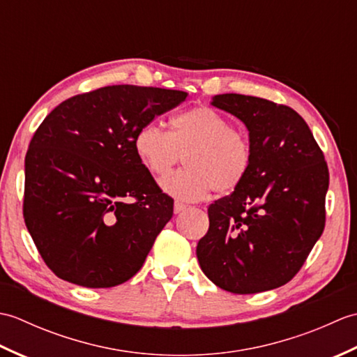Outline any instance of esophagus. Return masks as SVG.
<instances>
[{
	"instance_id": "obj_1",
	"label": "esophagus",
	"mask_w": 357,
	"mask_h": 357,
	"mask_svg": "<svg viewBox=\"0 0 357 357\" xmlns=\"http://www.w3.org/2000/svg\"><path fill=\"white\" fill-rule=\"evenodd\" d=\"M185 208H187V206L184 202H181V201L174 202V213H181V211H184Z\"/></svg>"
}]
</instances>
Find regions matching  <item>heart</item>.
<instances>
[{"label": "heart", "instance_id": "b5f03b06", "mask_svg": "<svg viewBox=\"0 0 357 357\" xmlns=\"http://www.w3.org/2000/svg\"><path fill=\"white\" fill-rule=\"evenodd\" d=\"M133 146L141 164L155 176L165 174L184 155L185 169L161 181L165 193L184 201H198L210 190L218 195L236 190L253 159L247 136L207 105L174 116L170 132L156 123L144 124Z\"/></svg>", "mask_w": 357, "mask_h": 357}]
</instances>
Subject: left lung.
Returning a JSON list of instances; mask_svg holds the SVG:
<instances>
[{
    "instance_id": "1",
    "label": "left lung",
    "mask_w": 357,
    "mask_h": 357,
    "mask_svg": "<svg viewBox=\"0 0 357 357\" xmlns=\"http://www.w3.org/2000/svg\"><path fill=\"white\" fill-rule=\"evenodd\" d=\"M248 128L253 159L244 183L208 206L196 247L206 276L252 294L291 280L325 227L328 167L298 112L264 98L224 93L211 102Z\"/></svg>"
}]
</instances>
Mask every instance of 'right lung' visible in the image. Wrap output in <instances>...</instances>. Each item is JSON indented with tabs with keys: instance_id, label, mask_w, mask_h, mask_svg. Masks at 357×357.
<instances>
[{
	"instance_id": "1",
	"label": "right lung",
	"mask_w": 357,
	"mask_h": 357,
	"mask_svg": "<svg viewBox=\"0 0 357 357\" xmlns=\"http://www.w3.org/2000/svg\"><path fill=\"white\" fill-rule=\"evenodd\" d=\"M187 98L181 90L107 86L72 96L36 128L22 215L45 265L87 288L126 282L173 216L135 153V135Z\"/></svg>"
}]
</instances>
